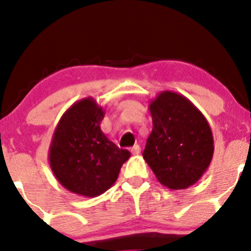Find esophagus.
Returning a JSON list of instances; mask_svg holds the SVG:
<instances>
[{
	"mask_svg": "<svg viewBox=\"0 0 251 251\" xmlns=\"http://www.w3.org/2000/svg\"><path fill=\"white\" fill-rule=\"evenodd\" d=\"M130 152L133 153V154H139V153L141 152V148H140L139 145H134V146L130 148Z\"/></svg>",
	"mask_w": 251,
	"mask_h": 251,
	"instance_id": "34e87169",
	"label": "esophagus"
}]
</instances>
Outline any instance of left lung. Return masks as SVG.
I'll return each instance as SVG.
<instances>
[{
	"label": "left lung",
	"mask_w": 251,
	"mask_h": 251,
	"mask_svg": "<svg viewBox=\"0 0 251 251\" xmlns=\"http://www.w3.org/2000/svg\"><path fill=\"white\" fill-rule=\"evenodd\" d=\"M153 128L144 159L169 189H187L206 172L214 153L211 126L182 94L163 91L151 101Z\"/></svg>",
	"instance_id": "8db88e82"
}]
</instances>
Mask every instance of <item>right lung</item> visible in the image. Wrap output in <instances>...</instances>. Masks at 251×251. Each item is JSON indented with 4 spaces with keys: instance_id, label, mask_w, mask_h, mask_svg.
Here are the masks:
<instances>
[{
    "instance_id": "obj_1",
    "label": "right lung",
    "mask_w": 251,
    "mask_h": 251,
    "mask_svg": "<svg viewBox=\"0 0 251 251\" xmlns=\"http://www.w3.org/2000/svg\"><path fill=\"white\" fill-rule=\"evenodd\" d=\"M104 116L103 107L87 97L64 112L53 131L50 168L60 184L77 195L96 198L105 193L130 157L101 131Z\"/></svg>"
}]
</instances>
